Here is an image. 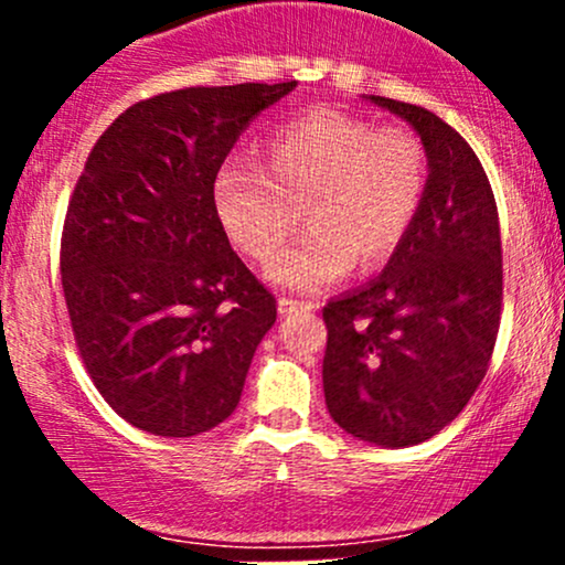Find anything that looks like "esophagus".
<instances>
[{
    "mask_svg": "<svg viewBox=\"0 0 565 565\" xmlns=\"http://www.w3.org/2000/svg\"><path fill=\"white\" fill-rule=\"evenodd\" d=\"M295 310H316V305L291 300V297H278V313L287 316V313H295Z\"/></svg>",
    "mask_w": 565,
    "mask_h": 565,
    "instance_id": "esophagus-1",
    "label": "esophagus"
}]
</instances>
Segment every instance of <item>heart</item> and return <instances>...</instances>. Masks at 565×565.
Returning a JSON list of instances; mask_svg holds the SVG:
<instances>
[{
	"instance_id": "b5f03b06",
	"label": "heart",
	"mask_w": 565,
	"mask_h": 565,
	"mask_svg": "<svg viewBox=\"0 0 565 565\" xmlns=\"http://www.w3.org/2000/svg\"><path fill=\"white\" fill-rule=\"evenodd\" d=\"M425 191L417 135L316 108L265 140L263 170L225 161L212 180V204L231 242L257 263L281 249L302 210L308 233L270 263L268 278L281 289L319 291L355 260L361 268L391 260Z\"/></svg>"
}]
</instances>
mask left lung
<instances>
[{
	"label": "left lung",
	"mask_w": 565,
	"mask_h": 565,
	"mask_svg": "<svg viewBox=\"0 0 565 565\" xmlns=\"http://www.w3.org/2000/svg\"><path fill=\"white\" fill-rule=\"evenodd\" d=\"M364 100L417 132L427 191L382 274L323 308V395L350 436L404 449L449 425L489 369L502 308V238L489 178L462 135L412 103Z\"/></svg>",
	"instance_id": "8db88e82"
}]
</instances>
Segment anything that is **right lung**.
<instances>
[{"mask_svg": "<svg viewBox=\"0 0 565 565\" xmlns=\"http://www.w3.org/2000/svg\"><path fill=\"white\" fill-rule=\"evenodd\" d=\"M297 82L135 103L95 142L63 225L61 276L89 377L119 417L191 438L231 417L276 300L231 249L212 180Z\"/></svg>", "mask_w": 565, "mask_h": 565, "instance_id": "add662e5", "label": "right lung"}]
</instances>
